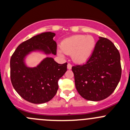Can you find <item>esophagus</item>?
I'll use <instances>...</instances> for the list:
<instances>
[{
    "instance_id": "34e87169",
    "label": "esophagus",
    "mask_w": 130,
    "mask_h": 130,
    "mask_svg": "<svg viewBox=\"0 0 130 130\" xmlns=\"http://www.w3.org/2000/svg\"><path fill=\"white\" fill-rule=\"evenodd\" d=\"M72 65L70 63H68V65H67V69H69V70H70V69H72Z\"/></svg>"
}]
</instances>
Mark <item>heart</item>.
Wrapping results in <instances>:
<instances>
[{
	"label": "heart",
	"instance_id": "obj_1",
	"mask_svg": "<svg viewBox=\"0 0 130 130\" xmlns=\"http://www.w3.org/2000/svg\"><path fill=\"white\" fill-rule=\"evenodd\" d=\"M95 45V41L92 36L78 35L65 39L61 42V50L65 54L70 55L73 61L84 63L91 55ZM63 52H59L62 55Z\"/></svg>",
	"mask_w": 130,
	"mask_h": 130
}]
</instances>
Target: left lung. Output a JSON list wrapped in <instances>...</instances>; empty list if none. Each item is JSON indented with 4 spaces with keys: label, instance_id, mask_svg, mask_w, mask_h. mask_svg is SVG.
<instances>
[{
    "label": "left lung",
    "instance_id": "1",
    "mask_svg": "<svg viewBox=\"0 0 130 130\" xmlns=\"http://www.w3.org/2000/svg\"><path fill=\"white\" fill-rule=\"evenodd\" d=\"M72 70L75 87L82 98L103 100L113 92L121 78L120 52L109 40L100 37L87 62L74 65Z\"/></svg>",
    "mask_w": 130,
    "mask_h": 130
}]
</instances>
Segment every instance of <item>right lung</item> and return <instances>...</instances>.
Wrapping results in <instances>:
<instances>
[{
    "label": "right lung",
    "mask_w": 130,
    "mask_h": 130,
    "mask_svg": "<svg viewBox=\"0 0 130 130\" xmlns=\"http://www.w3.org/2000/svg\"><path fill=\"white\" fill-rule=\"evenodd\" d=\"M55 34L43 32L19 44L10 58V80L15 91L29 103L41 104L50 101L57 94L58 80L67 70V63L59 64L52 58H46L35 68H28L24 58L29 52L42 50L57 54Z\"/></svg>",
    "instance_id": "1"
}]
</instances>
